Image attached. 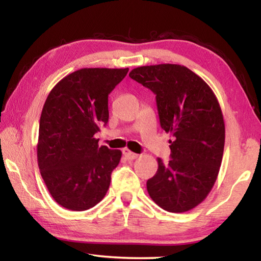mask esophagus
I'll return each mask as SVG.
<instances>
[{
  "label": "esophagus",
  "mask_w": 261,
  "mask_h": 261,
  "mask_svg": "<svg viewBox=\"0 0 261 261\" xmlns=\"http://www.w3.org/2000/svg\"><path fill=\"white\" fill-rule=\"evenodd\" d=\"M123 155H124L127 160H135V159L138 158V154L131 152L130 149H127V148L123 149Z\"/></svg>",
  "instance_id": "1"
}]
</instances>
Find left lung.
Wrapping results in <instances>:
<instances>
[{
    "mask_svg": "<svg viewBox=\"0 0 261 261\" xmlns=\"http://www.w3.org/2000/svg\"><path fill=\"white\" fill-rule=\"evenodd\" d=\"M130 78L156 94L160 124L169 140L171 160L158 158L147 180L152 200L167 212L184 213L205 200L218 178L226 127L214 92L184 65L155 64L131 70Z\"/></svg>",
    "mask_w": 261,
    "mask_h": 261,
    "instance_id": "obj_1",
    "label": "left lung"
}]
</instances>
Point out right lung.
Returning <instances> with one entry per match:
<instances>
[{
	"label": "right lung",
	"instance_id": "add662e5",
	"mask_svg": "<svg viewBox=\"0 0 261 261\" xmlns=\"http://www.w3.org/2000/svg\"><path fill=\"white\" fill-rule=\"evenodd\" d=\"M129 68H84L53 87L43 105L37 145L43 182L57 204L86 211L103 199L120 149L99 146L94 135L109 118L108 94Z\"/></svg>",
	"mask_w": 261,
	"mask_h": 261
}]
</instances>
